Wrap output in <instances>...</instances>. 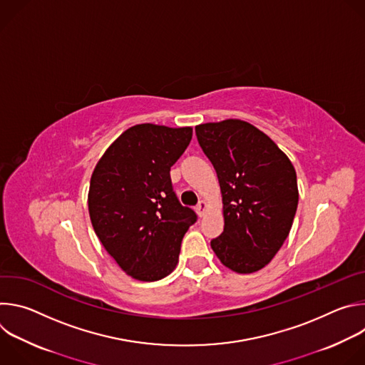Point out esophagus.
Listing matches in <instances>:
<instances>
[{
  "instance_id": "34e87169",
  "label": "esophagus",
  "mask_w": 365,
  "mask_h": 365,
  "mask_svg": "<svg viewBox=\"0 0 365 365\" xmlns=\"http://www.w3.org/2000/svg\"><path fill=\"white\" fill-rule=\"evenodd\" d=\"M206 210H207V202L206 200H199V203L196 205V212H197V215L199 217H203L205 215V212H206Z\"/></svg>"
}]
</instances>
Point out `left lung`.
Wrapping results in <instances>:
<instances>
[{"label": "left lung", "mask_w": 365, "mask_h": 365, "mask_svg": "<svg viewBox=\"0 0 365 365\" xmlns=\"http://www.w3.org/2000/svg\"><path fill=\"white\" fill-rule=\"evenodd\" d=\"M195 131L222 195L224 231L211 247L235 273L262 270L290 232L299 202L296 170L277 144L247 121L206 123Z\"/></svg>", "instance_id": "8db88e82"}]
</instances>
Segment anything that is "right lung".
I'll return each instance as SVG.
<instances>
[{"label":"right lung","instance_id":"obj_1","mask_svg":"<svg viewBox=\"0 0 365 365\" xmlns=\"http://www.w3.org/2000/svg\"><path fill=\"white\" fill-rule=\"evenodd\" d=\"M192 140V127L137 124L98 160L88 192L95 234L117 264L140 282L178 266L185 232L196 221L173 192L170 168Z\"/></svg>","mask_w":365,"mask_h":365}]
</instances>
